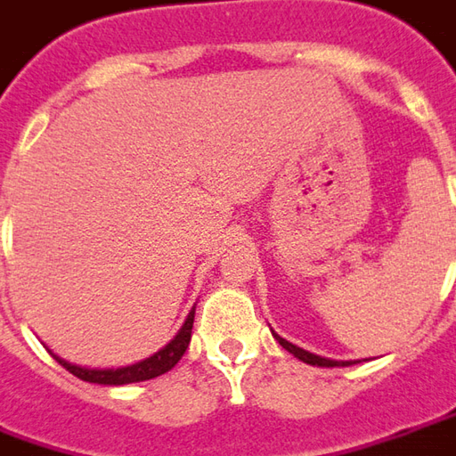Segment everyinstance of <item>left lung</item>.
<instances>
[{
	"label": "left lung",
	"instance_id": "obj_1",
	"mask_svg": "<svg viewBox=\"0 0 456 456\" xmlns=\"http://www.w3.org/2000/svg\"><path fill=\"white\" fill-rule=\"evenodd\" d=\"M273 338L281 342L282 347L288 350L290 354H295L297 360H303V362H307V365H315V367H345V365H354L357 360H330V357H320V354L315 353H307V350H303V347H297V345H293V342H288L285 338H281L278 332H273Z\"/></svg>",
	"mask_w": 456,
	"mask_h": 456
}]
</instances>
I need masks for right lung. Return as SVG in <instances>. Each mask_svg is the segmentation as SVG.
Segmentation results:
<instances>
[{"instance_id":"1","label":"right lung","mask_w":456,"mask_h":456,"mask_svg":"<svg viewBox=\"0 0 456 456\" xmlns=\"http://www.w3.org/2000/svg\"><path fill=\"white\" fill-rule=\"evenodd\" d=\"M193 318H196V307L188 313L186 322L181 325V330L175 332V338L168 345H163L159 353L149 354L143 360H138L134 365L124 367H81L74 365V362H66L64 357L54 354L56 362L64 365L71 375H77L78 379L84 382H94V385H111V387H118V385H131V382H143V379H153L174 370L175 362L183 357L186 353L188 342H191V330H193Z\"/></svg>"}]
</instances>
